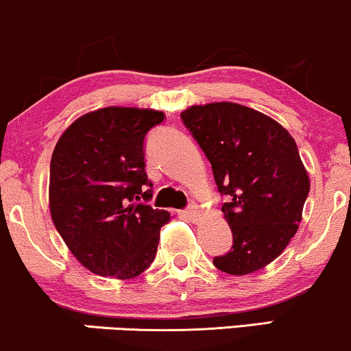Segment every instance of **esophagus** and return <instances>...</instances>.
Returning <instances> with one entry per match:
<instances>
[{
  "label": "esophagus",
  "mask_w": 351,
  "mask_h": 351,
  "mask_svg": "<svg viewBox=\"0 0 351 351\" xmlns=\"http://www.w3.org/2000/svg\"><path fill=\"white\" fill-rule=\"evenodd\" d=\"M184 213L190 219V221H193V223H198L202 218V213H200V210H198L197 205H190L189 208L184 211Z\"/></svg>",
  "instance_id": "esophagus-1"
}]
</instances>
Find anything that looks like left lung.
Wrapping results in <instances>:
<instances>
[{
	"mask_svg": "<svg viewBox=\"0 0 351 351\" xmlns=\"http://www.w3.org/2000/svg\"><path fill=\"white\" fill-rule=\"evenodd\" d=\"M182 122L213 169L232 247L213 258L229 275L274 262L296 234L309 176L293 136L262 112L234 102L185 109Z\"/></svg>",
	"mask_w": 351,
	"mask_h": 351,
	"instance_id": "8db88e82",
	"label": "left lung"
}]
</instances>
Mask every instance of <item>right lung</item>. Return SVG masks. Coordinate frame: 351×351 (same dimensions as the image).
Masks as SVG:
<instances>
[{"mask_svg":"<svg viewBox=\"0 0 351 351\" xmlns=\"http://www.w3.org/2000/svg\"><path fill=\"white\" fill-rule=\"evenodd\" d=\"M164 114L104 107L76 119L50 162V215L81 265L110 278H135L153 263L166 210L140 203L153 197L145 172V136Z\"/></svg>","mask_w":351,"mask_h":351,"instance_id":"1","label":"right lung"}]
</instances>
